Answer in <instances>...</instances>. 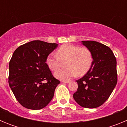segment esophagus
Returning a JSON list of instances; mask_svg holds the SVG:
<instances>
[{
	"label": "esophagus",
	"mask_w": 127,
	"mask_h": 127,
	"mask_svg": "<svg viewBox=\"0 0 127 127\" xmlns=\"http://www.w3.org/2000/svg\"><path fill=\"white\" fill-rule=\"evenodd\" d=\"M62 82L63 83H69L70 82V80H68V81L64 80V81H62Z\"/></svg>",
	"instance_id": "obj_1"
}]
</instances>
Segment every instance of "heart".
Instances as JSON below:
<instances>
[{"instance_id": "1", "label": "heart", "mask_w": 127, "mask_h": 127, "mask_svg": "<svg viewBox=\"0 0 127 127\" xmlns=\"http://www.w3.org/2000/svg\"><path fill=\"white\" fill-rule=\"evenodd\" d=\"M65 62L66 69H60L55 73L58 79L69 80L76 75L83 76L90 69L93 63V55L90 50L86 47L65 44L57 51V55L50 54L46 58L48 67L53 71L58 70L62 62Z\"/></svg>"}]
</instances>
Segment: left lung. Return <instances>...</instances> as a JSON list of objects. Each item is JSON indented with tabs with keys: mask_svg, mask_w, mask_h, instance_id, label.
I'll list each match as a JSON object with an SVG mask.
<instances>
[{
	"mask_svg": "<svg viewBox=\"0 0 127 127\" xmlns=\"http://www.w3.org/2000/svg\"><path fill=\"white\" fill-rule=\"evenodd\" d=\"M93 55L90 69L77 80L78 88L73 95L75 101L81 107L96 108L105 102L117 83L116 59L107 46L94 41H83Z\"/></svg>",
	"mask_w": 127,
	"mask_h": 127,
	"instance_id": "8db88e82",
	"label": "left lung"
}]
</instances>
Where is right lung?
Wrapping results in <instances>:
<instances>
[{
  "label": "right lung",
  "instance_id": "right-lung-1",
  "mask_svg": "<svg viewBox=\"0 0 127 127\" xmlns=\"http://www.w3.org/2000/svg\"><path fill=\"white\" fill-rule=\"evenodd\" d=\"M57 46L37 40L20 46L13 53L9 65V85L25 108L41 109L53 97L60 81L53 77L46 62Z\"/></svg>",
  "mask_w": 127,
  "mask_h": 127
}]
</instances>
